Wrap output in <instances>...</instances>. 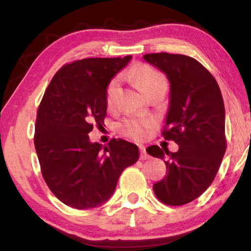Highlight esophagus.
Segmentation results:
<instances>
[{"label":"esophagus","mask_w":251,"mask_h":251,"mask_svg":"<svg viewBox=\"0 0 251 251\" xmlns=\"http://www.w3.org/2000/svg\"><path fill=\"white\" fill-rule=\"evenodd\" d=\"M139 150H140V160H146L149 159V154L146 153V150L144 146H139Z\"/></svg>","instance_id":"34e87169"}]
</instances>
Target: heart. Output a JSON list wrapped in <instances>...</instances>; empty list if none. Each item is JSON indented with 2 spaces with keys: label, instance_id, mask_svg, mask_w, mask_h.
<instances>
[{
  "label": "heart",
  "instance_id": "heart-1",
  "mask_svg": "<svg viewBox=\"0 0 251 251\" xmlns=\"http://www.w3.org/2000/svg\"><path fill=\"white\" fill-rule=\"evenodd\" d=\"M127 77L137 83L144 93H148L150 89L154 87L158 83L165 82V79H164L162 74L158 73L157 71L149 67V66H139V67L133 68V70L128 72ZM118 87H119V81L118 80H113V81L109 82L107 92H106V99H107L108 105H112L114 99H116ZM149 126V120L126 119L120 124V129H122L124 134L128 135V137L140 139V138L145 137Z\"/></svg>",
  "mask_w": 251,
  "mask_h": 251
}]
</instances>
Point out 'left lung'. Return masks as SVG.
<instances>
[{
  "instance_id": "left-lung-1",
  "label": "left lung",
  "mask_w": 251,
  "mask_h": 251,
  "mask_svg": "<svg viewBox=\"0 0 251 251\" xmlns=\"http://www.w3.org/2000/svg\"><path fill=\"white\" fill-rule=\"evenodd\" d=\"M170 82L164 138L179 146L177 152L152 145L150 155L165 162L168 175L153 185L158 200L168 205L195 201L209 188L226 153V109L220 87L197 60L181 54L143 56Z\"/></svg>"
}]
</instances>
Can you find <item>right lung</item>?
<instances>
[{
  "instance_id": "add662e5",
  "label": "right lung",
  "mask_w": 251,
  "mask_h": 251,
  "mask_svg": "<svg viewBox=\"0 0 251 251\" xmlns=\"http://www.w3.org/2000/svg\"><path fill=\"white\" fill-rule=\"evenodd\" d=\"M132 56L92 57L66 65L54 75L37 109L34 144L50 191L66 205L85 210L106 203L118 179L139 158L134 144L89 140L101 126L111 80Z\"/></svg>"
}]
</instances>
